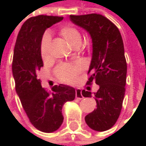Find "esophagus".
Instances as JSON below:
<instances>
[{"label":"esophagus","mask_w":146,"mask_h":146,"mask_svg":"<svg viewBox=\"0 0 146 146\" xmlns=\"http://www.w3.org/2000/svg\"><path fill=\"white\" fill-rule=\"evenodd\" d=\"M75 96H76L77 99H83L84 98V96L82 95L81 90H79V89H77L76 90V91H75Z\"/></svg>","instance_id":"1"}]
</instances>
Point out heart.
Listing matches in <instances>:
<instances>
[{"instance_id": "heart-1", "label": "heart", "mask_w": 146, "mask_h": 146, "mask_svg": "<svg viewBox=\"0 0 146 146\" xmlns=\"http://www.w3.org/2000/svg\"><path fill=\"white\" fill-rule=\"evenodd\" d=\"M60 34L73 47L81 44L82 37L79 31L70 24H65L62 26L60 29ZM50 42V34L45 33L42 37L40 43V55L44 60H46L49 57ZM81 70L82 66L79 64H62L56 68V74L61 81L71 83L76 78L77 75Z\"/></svg>"}]
</instances>
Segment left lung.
Wrapping results in <instances>:
<instances>
[{
	"instance_id": "1",
	"label": "left lung",
	"mask_w": 146,
	"mask_h": 146,
	"mask_svg": "<svg viewBox=\"0 0 146 146\" xmlns=\"http://www.w3.org/2000/svg\"><path fill=\"white\" fill-rule=\"evenodd\" d=\"M70 20L91 37L92 58L88 72L91 75L87 84L94 81L99 85L94 93L97 107L84 119L93 130L106 131L118 119L124 98L127 62L123 41L117 26L102 15H70ZM91 94L82 90L84 97H91Z\"/></svg>"
}]
</instances>
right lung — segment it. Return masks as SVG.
Masks as SVG:
<instances>
[{"mask_svg":"<svg viewBox=\"0 0 146 146\" xmlns=\"http://www.w3.org/2000/svg\"><path fill=\"white\" fill-rule=\"evenodd\" d=\"M62 19V17L40 15L26 20L17 35L13 52L16 92L30 123L44 133H52L61 127L62 106L75 98L73 87L55 85L49 92L42 88L38 78L43 67L40 43L44 31Z\"/></svg>","mask_w":146,"mask_h":146,"instance_id":"obj_1","label":"right lung"}]
</instances>
